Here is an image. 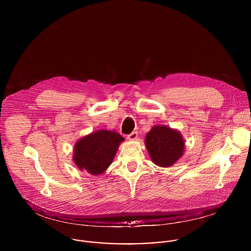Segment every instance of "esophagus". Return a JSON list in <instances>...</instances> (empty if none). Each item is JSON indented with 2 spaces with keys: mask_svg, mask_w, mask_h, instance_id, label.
Masks as SVG:
<instances>
[{
  "mask_svg": "<svg viewBox=\"0 0 251 251\" xmlns=\"http://www.w3.org/2000/svg\"><path fill=\"white\" fill-rule=\"evenodd\" d=\"M137 136H138V133H137L136 131H133V132H131L130 134L127 135V138H128L129 140L133 141V140H135V139L137 138Z\"/></svg>",
  "mask_w": 251,
  "mask_h": 251,
  "instance_id": "esophagus-1",
  "label": "esophagus"
}]
</instances>
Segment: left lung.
Wrapping results in <instances>:
<instances>
[{
	"label": "left lung",
	"instance_id": "obj_1",
	"mask_svg": "<svg viewBox=\"0 0 251 251\" xmlns=\"http://www.w3.org/2000/svg\"><path fill=\"white\" fill-rule=\"evenodd\" d=\"M184 142L179 131L167 126H153L146 135V147L153 163L172 166L183 152Z\"/></svg>",
	"mask_w": 251,
	"mask_h": 251
}]
</instances>
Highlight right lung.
I'll return each mask as SVG.
<instances>
[{
    "mask_svg": "<svg viewBox=\"0 0 251 251\" xmlns=\"http://www.w3.org/2000/svg\"><path fill=\"white\" fill-rule=\"evenodd\" d=\"M122 141L124 137L115 131L99 130L91 133L75 145L73 160L80 170L100 175L112 163Z\"/></svg>",
    "mask_w": 251,
    "mask_h": 251,
    "instance_id": "right-lung-1",
    "label": "right lung"
}]
</instances>
